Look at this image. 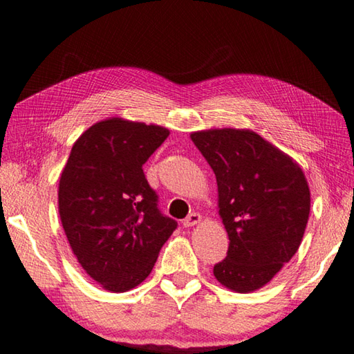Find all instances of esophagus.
<instances>
[{"label": "esophagus", "mask_w": 354, "mask_h": 354, "mask_svg": "<svg viewBox=\"0 0 354 354\" xmlns=\"http://www.w3.org/2000/svg\"><path fill=\"white\" fill-rule=\"evenodd\" d=\"M201 215L199 214H190L187 218H185V220L183 221V226L184 227H194V226H196V224L201 221Z\"/></svg>", "instance_id": "esophagus-1"}]
</instances>
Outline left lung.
Listing matches in <instances>:
<instances>
[{
  "label": "left lung",
  "instance_id": "8db88e82",
  "mask_svg": "<svg viewBox=\"0 0 354 354\" xmlns=\"http://www.w3.org/2000/svg\"><path fill=\"white\" fill-rule=\"evenodd\" d=\"M214 170L218 214L229 235L227 257L215 279L235 292L269 283L292 259L310 218L311 195L304 170L250 130L212 128L190 134Z\"/></svg>",
  "mask_w": 354,
  "mask_h": 354
}]
</instances>
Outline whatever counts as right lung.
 <instances>
[{"label":"right lung","instance_id":"1","mask_svg":"<svg viewBox=\"0 0 354 354\" xmlns=\"http://www.w3.org/2000/svg\"><path fill=\"white\" fill-rule=\"evenodd\" d=\"M169 134L144 122L100 120L75 140L60 175L59 214L69 246L106 291L142 283L178 226L159 212L142 170Z\"/></svg>","mask_w":354,"mask_h":354}]
</instances>
